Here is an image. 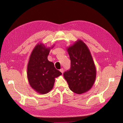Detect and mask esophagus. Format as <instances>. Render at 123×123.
Here are the masks:
<instances>
[{"instance_id": "esophagus-1", "label": "esophagus", "mask_w": 123, "mask_h": 123, "mask_svg": "<svg viewBox=\"0 0 123 123\" xmlns=\"http://www.w3.org/2000/svg\"><path fill=\"white\" fill-rule=\"evenodd\" d=\"M60 71H61L62 73H64V69H63L62 68L61 69H60Z\"/></svg>"}]
</instances>
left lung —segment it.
Instances as JSON below:
<instances>
[{
	"instance_id": "1",
	"label": "left lung",
	"mask_w": 123,
	"mask_h": 123,
	"mask_svg": "<svg viewBox=\"0 0 123 123\" xmlns=\"http://www.w3.org/2000/svg\"><path fill=\"white\" fill-rule=\"evenodd\" d=\"M71 60V68L64 76L70 89L80 94L92 88L96 79V71L90 51L82 40L78 39L67 48Z\"/></svg>"
}]
</instances>
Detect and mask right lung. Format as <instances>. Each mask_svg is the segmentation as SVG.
I'll return each instance as SVG.
<instances>
[{"label":"right lung","instance_id":"right-lung-1","mask_svg":"<svg viewBox=\"0 0 123 123\" xmlns=\"http://www.w3.org/2000/svg\"><path fill=\"white\" fill-rule=\"evenodd\" d=\"M42 43L37 44L32 51L27 66V77L30 86L41 94L49 92L54 86L55 78L62 73L56 69L48 56L51 49Z\"/></svg>","mask_w":123,"mask_h":123}]
</instances>
